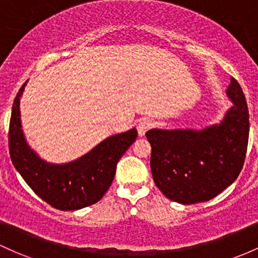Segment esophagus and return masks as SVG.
Masks as SVG:
<instances>
[{
	"label": "esophagus",
	"instance_id": "1",
	"mask_svg": "<svg viewBox=\"0 0 258 258\" xmlns=\"http://www.w3.org/2000/svg\"><path fill=\"white\" fill-rule=\"evenodd\" d=\"M151 125L152 124L149 119H140L139 123H138V125H137L138 134H139V137H144V135H145V133L151 128Z\"/></svg>",
	"mask_w": 258,
	"mask_h": 258
}]
</instances>
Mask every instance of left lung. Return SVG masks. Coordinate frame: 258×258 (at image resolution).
I'll use <instances>...</instances> for the list:
<instances>
[{
	"instance_id": "8db88e82",
	"label": "left lung",
	"mask_w": 258,
	"mask_h": 258,
	"mask_svg": "<svg viewBox=\"0 0 258 258\" xmlns=\"http://www.w3.org/2000/svg\"><path fill=\"white\" fill-rule=\"evenodd\" d=\"M226 96L232 106L219 123L202 129H150V167L155 184L181 204L207 202L229 187L245 161L248 141V109L235 79Z\"/></svg>"
}]
</instances>
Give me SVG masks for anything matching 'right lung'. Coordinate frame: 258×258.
Here are the masks:
<instances>
[{
	"mask_svg": "<svg viewBox=\"0 0 258 258\" xmlns=\"http://www.w3.org/2000/svg\"><path fill=\"white\" fill-rule=\"evenodd\" d=\"M27 82L16 96L10 121V155L16 170L35 195L56 209L92 206L112 184L119 159L137 139V129L110 135L73 161H46L32 149L22 128L21 97Z\"/></svg>",
	"mask_w": 258,
	"mask_h": 258,
	"instance_id": "add662e5",
	"label": "right lung"
}]
</instances>
